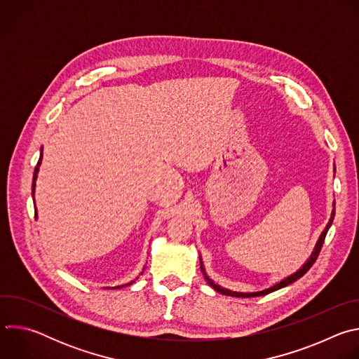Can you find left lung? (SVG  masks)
I'll use <instances>...</instances> for the list:
<instances>
[{
  "label": "left lung",
  "mask_w": 359,
  "mask_h": 359,
  "mask_svg": "<svg viewBox=\"0 0 359 359\" xmlns=\"http://www.w3.org/2000/svg\"><path fill=\"white\" fill-rule=\"evenodd\" d=\"M334 208H335V204H334ZM334 216H335V209H332V213H331V219H330L328 224L325 226L324 231L321 233V236H320V238H318V241H317V244H316V248H314L313 254L310 255V259L304 263V266H302V267H301L298 271H295L294 274L288 276L287 278L281 280L280 283L274 284V285H273V287H270V288H266V290H263V291H257V292H237V291H231V290L223 288V287H220V285L215 284V283H213V281H212V280H210V278L206 276V273H204V269H203V263H201V259H200V269L203 270L204 278H206L208 284H210V287H212V288H215L217 292H220V294H224V295H230V297H243V298H250V297H260V295H266V294H270V292H273V291H277V290H280V288H283V287H287V285H290L291 283H294V281H297L298 278H301V277H302V276H304L306 271H309V270L313 267V264L316 263V260H317V257H318V254H320V251H321V248H323V244H324L325 236H327V233H328V230H330V227H331V224H332Z\"/></svg>",
  "instance_id": "obj_1"
}]
</instances>
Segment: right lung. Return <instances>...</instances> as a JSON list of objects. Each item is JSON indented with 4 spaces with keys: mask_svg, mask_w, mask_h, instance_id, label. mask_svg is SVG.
<instances>
[{
    "mask_svg": "<svg viewBox=\"0 0 359 359\" xmlns=\"http://www.w3.org/2000/svg\"><path fill=\"white\" fill-rule=\"evenodd\" d=\"M41 161H42V147H41V155H39V161H38V163H36V166H35V170H34V177H32V196H34V191H35V180H36V177H38V172H39V166H41ZM35 217H36V212H35ZM133 281H130V283H128V284H122V285H118V287H108V288H122V287H128V285H130Z\"/></svg>",
    "mask_w": 359,
    "mask_h": 359,
    "instance_id": "obj_1",
    "label": "right lung"
}]
</instances>
